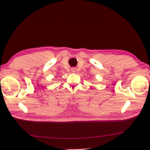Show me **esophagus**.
<instances>
[{
    "label": "esophagus",
    "mask_w": 150,
    "mask_h": 150,
    "mask_svg": "<svg viewBox=\"0 0 150 150\" xmlns=\"http://www.w3.org/2000/svg\"><path fill=\"white\" fill-rule=\"evenodd\" d=\"M71 71H72V72H76V68H72V69H71Z\"/></svg>",
    "instance_id": "obj_1"
}]
</instances>
